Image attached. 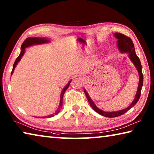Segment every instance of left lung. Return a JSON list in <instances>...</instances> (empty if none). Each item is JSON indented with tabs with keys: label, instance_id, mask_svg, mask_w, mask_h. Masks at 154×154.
Segmentation results:
<instances>
[{
	"label": "left lung",
	"instance_id": "obj_1",
	"mask_svg": "<svg viewBox=\"0 0 154 154\" xmlns=\"http://www.w3.org/2000/svg\"><path fill=\"white\" fill-rule=\"evenodd\" d=\"M114 36H116V38L118 39V49L122 53H128V56L130 59V60L132 61V63L134 64V66L136 67L138 72L139 75V85H138V90L134 100L132 101V103L130 104L129 106H128L127 108L123 110H120L118 111H113V112H106L103 110H101L97 106L95 105V104L94 103L92 99L90 97V96L88 95L87 91L84 89V92L86 95V97L88 98V102H89L90 106H92V108L96 112H97L98 113L100 114L101 116L106 117V118H116V117L120 116L124 114L125 113L131 109L132 106H134L136 105L138 100H139L140 93H141V88L143 86V75L142 73V66L141 64H140V61L139 58H138L136 53H135V49L134 43L131 40V38L128 37L126 35H123V34L116 32L114 33Z\"/></svg>",
	"mask_w": 154,
	"mask_h": 154
}]
</instances>
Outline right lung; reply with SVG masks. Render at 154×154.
Returning a JSON list of instances; mask_svg holds the SVG:
<instances>
[{"label":"right lung","mask_w":154,"mask_h":154,"mask_svg":"<svg viewBox=\"0 0 154 154\" xmlns=\"http://www.w3.org/2000/svg\"><path fill=\"white\" fill-rule=\"evenodd\" d=\"M49 40H48V38H38V37H28L26 39L24 43H22V46H21V52H20V54L19 55V56L17 57L15 60V61L14 64V66H13V70L11 71V75L13 74V72L14 71V69L15 66H16V65L17 64L18 62L22 58V57L23 56V55L24 54V52H25V49L26 48H28V47L30 46H32L34 45H40V44H43V43H49ZM71 82V81H70V82L68 83V84L65 86L63 90H62V92H61V94H60V105H59V107L58 109H57L55 113H54L53 114H51L49 115V116H45V117H43V118H51V117H53L55 116V115L58 114L60 111L62 107V99H63V96H64V94L65 92V91L67 90V88H69V85H70V83Z\"/></svg>","instance_id":"right-lung-1"}]
</instances>
